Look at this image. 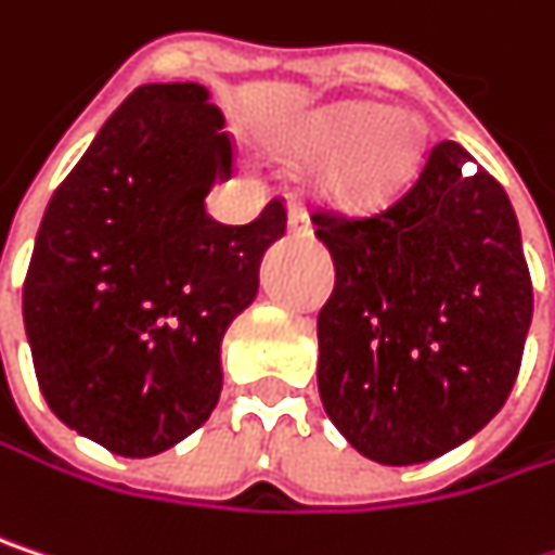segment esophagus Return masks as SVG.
Returning <instances> with one entry per match:
<instances>
[{
  "label": "esophagus",
  "instance_id": "34e87169",
  "mask_svg": "<svg viewBox=\"0 0 555 555\" xmlns=\"http://www.w3.org/2000/svg\"><path fill=\"white\" fill-rule=\"evenodd\" d=\"M288 228L295 234H308L311 231V219H308V209L301 203H288Z\"/></svg>",
  "mask_w": 555,
  "mask_h": 555
}]
</instances>
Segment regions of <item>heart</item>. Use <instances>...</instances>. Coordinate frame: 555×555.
<instances>
[{"label": "heart", "mask_w": 555, "mask_h": 555, "mask_svg": "<svg viewBox=\"0 0 555 555\" xmlns=\"http://www.w3.org/2000/svg\"><path fill=\"white\" fill-rule=\"evenodd\" d=\"M420 124L400 111L343 104L308 117L292 135V152L333 158L327 186L352 203H372L397 190L416 165Z\"/></svg>", "instance_id": "obj_1"}]
</instances>
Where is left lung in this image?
Returning a JSON list of instances; mask_svg holds the SVG:
<instances>
[{
  "mask_svg": "<svg viewBox=\"0 0 555 555\" xmlns=\"http://www.w3.org/2000/svg\"><path fill=\"white\" fill-rule=\"evenodd\" d=\"M435 142L369 216L314 209L336 285L318 314V390L365 457L431 461L486 426L518 378L530 314L515 209L492 175Z\"/></svg>",
  "mask_w": 555,
  "mask_h": 555,
  "instance_id": "1",
  "label": "left lung"
}]
</instances>
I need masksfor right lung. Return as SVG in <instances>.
Masks as SVG:
<instances>
[{"mask_svg":"<svg viewBox=\"0 0 555 555\" xmlns=\"http://www.w3.org/2000/svg\"><path fill=\"white\" fill-rule=\"evenodd\" d=\"M196 81L139 85L56 186L25 276L40 393L78 435L152 457L203 426L222 336L257 298L285 203L254 222L206 212L234 142Z\"/></svg>","mask_w":555,"mask_h":555,"instance_id":"add662e5","label":"right lung"}]
</instances>
